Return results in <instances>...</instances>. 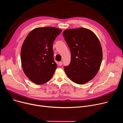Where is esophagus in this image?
Instances as JSON below:
<instances>
[{
  "label": "esophagus",
  "instance_id": "1",
  "mask_svg": "<svg viewBox=\"0 0 123 123\" xmlns=\"http://www.w3.org/2000/svg\"><path fill=\"white\" fill-rule=\"evenodd\" d=\"M58 64H59V66H62V64H63V62H61V61H60V62H59V63H58Z\"/></svg>",
  "mask_w": 123,
  "mask_h": 123
}]
</instances>
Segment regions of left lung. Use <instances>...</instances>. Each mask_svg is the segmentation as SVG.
Segmentation results:
<instances>
[{"label":"left lung","instance_id":"left-lung-1","mask_svg":"<svg viewBox=\"0 0 123 123\" xmlns=\"http://www.w3.org/2000/svg\"><path fill=\"white\" fill-rule=\"evenodd\" d=\"M63 35L71 54L70 63L64 71L73 82L85 84L100 69L103 58L100 42L92 31L84 28L66 30Z\"/></svg>","mask_w":123,"mask_h":123}]
</instances>
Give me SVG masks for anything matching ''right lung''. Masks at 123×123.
<instances>
[{
  "mask_svg": "<svg viewBox=\"0 0 123 123\" xmlns=\"http://www.w3.org/2000/svg\"><path fill=\"white\" fill-rule=\"evenodd\" d=\"M61 31L52 27L36 28L24 41L21 50L22 69L26 76L37 85L48 82L57 67L53 43Z\"/></svg>",
  "mask_w": 123,
  "mask_h": 123,
  "instance_id": "1",
  "label": "right lung"
}]
</instances>
